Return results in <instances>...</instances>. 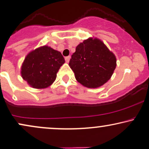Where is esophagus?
Returning a JSON list of instances; mask_svg holds the SVG:
<instances>
[{"label": "esophagus", "mask_w": 149, "mask_h": 149, "mask_svg": "<svg viewBox=\"0 0 149 149\" xmlns=\"http://www.w3.org/2000/svg\"><path fill=\"white\" fill-rule=\"evenodd\" d=\"M70 58H71V56H67V57H65V61H66V63H69V61H70Z\"/></svg>", "instance_id": "esophagus-1"}]
</instances>
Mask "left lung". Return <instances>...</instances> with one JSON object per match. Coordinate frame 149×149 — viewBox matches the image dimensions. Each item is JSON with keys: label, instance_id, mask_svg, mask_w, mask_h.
<instances>
[{"label": "left lung", "instance_id": "8db88e82", "mask_svg": "<svg viewBox=\"0 0 149 149\" xmlns=\"http://www.w3.org/2000/svg\"><path fill=\"white\" fill-rule=\"evenodd\" d=\"M69 65L79 83L87 88H97L111 78L116 58L101 40L88 38L76 47Z\"/></svg>", "mask_w": 149, "mask_h": 149}]
</instances>
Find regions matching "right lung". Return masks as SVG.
I'll return each mask as SVG.
<instances>
[{"instance_id":"add662e5","label":"right lung","mask_w":149,"mask_h":149,"mask_svg":"<svg viewBox=\"0 0 149 149\" xmlns=\"http://www.w3.org/2000/svg\"><path fill=\"white\" fill-rule=\"evenodd\" d=\"M65 62L61 52L45 45L27 54L22 64L20 73L31 87L47 88L56 80L58 71Z\"/></svg>"}]
</instances>
